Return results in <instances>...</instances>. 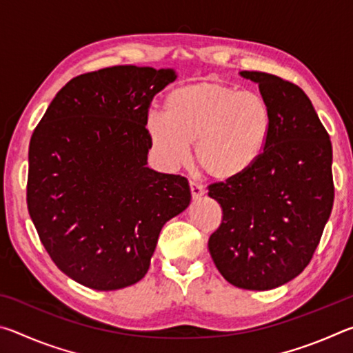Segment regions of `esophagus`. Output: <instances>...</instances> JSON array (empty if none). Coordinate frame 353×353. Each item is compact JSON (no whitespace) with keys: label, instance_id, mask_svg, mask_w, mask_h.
Returning a JSON list of instances; mask_svg holds the SVG:
<instances>
[{"label":"esophagus","instance_id":"1","mask_svg":"<svg viewBox=\"0 0 353 353\" xmlns=\"http://www.w3.org/2000/svg\"><path fill=\"white\" fill-rule=\"evenodd\" d=\"M190 191H191V196H193V199H198L205 193L204 187H202L201 183L194 182V181H190Z\"/></svg>","mask_w":353,"mask_h":353}]
</instances>
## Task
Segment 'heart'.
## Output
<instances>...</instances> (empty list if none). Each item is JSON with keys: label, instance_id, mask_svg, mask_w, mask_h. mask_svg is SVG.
Wrapping results in <instances>:
<instances>
[{"label": "heart", "instance_id": "b5f03b06", "mask_svg": "<svg viewBox=\"0 0 353 353\" xmlns=\"http://www.w3.org/2000/svg\"><path fill=\"white\" fill-rule=\"evenodd\" d=\"M270 103L221 81L181 85L165 98L163 115L151 112L146 134L160 163L174 170L188 162L190 145L208 177L229 182L259 163L272 135Z\"/></svg>", "mask_w": 353, "mask_h": 353}]
</instances>
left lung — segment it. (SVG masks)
Returning <instances> with one entry per match:
<instances>
[{"label": "left lung", "mask_w": 353, "mask_h": 353, "mask_svg": "<svg viewBox=\"0 0 353 353\" xmlns=\"http://www.w3.org/2000/svg\"><path fill=\"white\" fill-rule=\"evenodd\" d=\"M241 76L270 103L272 135L249 172L207 187L223 208L208 250L227 282L265 291L297 277L318 248L334 198L332 141L301 87L261 71Z\"/></svg>", "instance_id": "left-lung-1"}]
</instances>
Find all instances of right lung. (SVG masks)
Returning a JSON list of instances; mask_svg holds the SVG:
<instances>
[{"label":"right lung","mask_w":353,"mask_h":353,"mask_svg":"<svg viewBox=\"0 0 353 353\" xmlns=\"http://www.w3.org/2000/svg\"><path fill=\"white\" fill-rule=\"evenodd\" d=\"M172 70L118 65L76 76L29 143L26 202L63 274L87 288L139 282L163 224L188 207V181L149 170L146 118Z\"/></svg>","instance_id":"right-lung-1"}]
</instances>
